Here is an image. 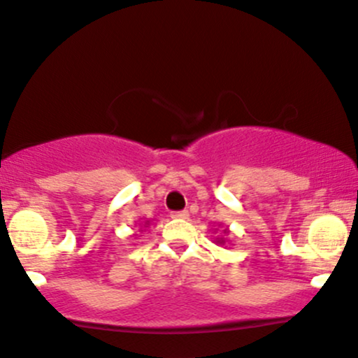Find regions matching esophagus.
<instances>
[{
  "label": "esophagus",
  "mask_w": 358,
  "mask_h": 358,
  "mask_svg": "<svg viewBox=\"0 0 358 358\" xmlns=\"http://www.w3.org/2000/svg\"><path fill=\"white\" fill-rule=\"evenodd\" d=\"M188 217L187 210H182V212H171V218H178V220H183V218Z\"/></svg>",
  "instance_id": "34e87169"
}]
</instances>
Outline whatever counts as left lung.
<instances>
[{"label": "left lung", "instance_id": "8db88e82", "mask_svg": "<svg viewBox=\"0 0 358 358\" xmlns=\"http://www.w3.org/2000/svg\"><path fill=\"white\" fill-rule=\"evenodd\" d=\"M217 242H218V243H223V242H225V240H217Z\"/></svg>", "mask_w": 358, "mask_h": 358}]
</instances>
